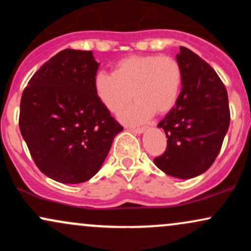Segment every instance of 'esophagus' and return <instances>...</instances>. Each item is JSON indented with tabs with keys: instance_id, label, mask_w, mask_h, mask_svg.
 Instances as JSON below:
<instances>
[{
	"instance_id": "34e87169",
	"label": "esophagus",
	"mask_w": 251,
	"mask_h": 251,
	"mask_svg": "<svg viewBox=\"0 0 251 251\" xmlns=\"http://www.w3.org/2000/svg\"><path fill=\"white\" fill-rule=\"evenodd\" d=\"M145 127H137V128H129V131H132V132H134V133H138V134H140V133H143L144 131H145Z\"/></svg>"
}]
</instances>
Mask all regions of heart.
Masks as SVG:
<instances>
[{
    "label": "heart",
    "instance_id": "obj_1",
    "mask_svg": "<svg viewBox=\"0 0 251 251\" xmlns=\"http://www.w3.org/2000/svg\"><path fill=\"white\" fill-rule=\"evenodd\" d=\"M181 67L170 55H132L114 66L112 74L100 73L94 92L103 108L118 114L132 99L135 101L120 116L128 125L145 123L153 113L162 116L175 106L179 96Z\"/></svg>",
    "mask_w": 251,
    "mask_h": 251
}]
</instances>
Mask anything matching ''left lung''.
I'll return each instance as SVG.
<instances>
[{"mask_svg":"<svg viewBox=\"0 0 251 251\" xmlns=\"http://www.w3.org/2000/svg\"><path fill=\"white\" fill-rule=\"evenodd\" d=\"M181 91L176 105L158 127L165 131V152L154 164L166 175L189 179L205 172L220 153L229 128L227 92L208 62L179 47Z\"/></svg>","mask_w":251,"mask_h":251,"instance_id":"obj_1","label":"left lung"}]
</instances>
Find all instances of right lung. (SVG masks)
<instances>
[{
	"label": "right lung",
	"mask_w": 251,
	"mask_h": 251,
	"mask_svg": "<svg viewBox=\"0 0 251 251\" xmlns=\"http://www.w3.org/2000/svg\"><path fill=\"white\" fill-rule=\"evenodd\" d=\"M98 68L91 50H63L22 93L20 131L40 171L59 183L91 179L123 131L94 92Z\"/></svg>",
	"instance_id": "right-lung-1"
}]
</instances>
